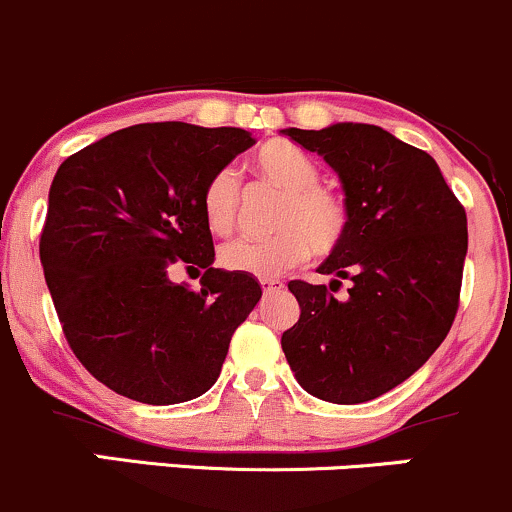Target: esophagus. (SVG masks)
<instances>
[{
  "mask_svg": "<svg viewBox=\"0 0 512 512\" xmlns=\"http://www.w3.org/2000/svg\"><path fill=\"white\" fill-rule=\"evenodd\" d=\"M260 286H262V291H265V294H272V291H282L284 289V284L279 282V279H260Z\"/></svg>",
  "mask_w": 512,
  "mask_h": 512,
  "instance_id": "1",
  "label": "esophagus"
}]
</instances>
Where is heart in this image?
Segmentation results:
<instances>
[{
  "label": "heart",
  "instance_id": "1",
  "mask_svg": "<svg viewBox=\"0 0 512 512\" xmlns=\"http://www.w3.org/2000/svg\"><path fill=\"white\" fill-rule=\"evenodd\" d=\"M252 170L274 187L284 189L267 238L230 240L218 252L230 272L272 279L301 265L313 252L330 255L342 245L350 226V213L340 194L320 184V170L311 155L284 140L265 143L252 157ZM240 184L230 167L213 172L201 189V213L211 233L228 235L238 221Z\"/></svg>",
  "mask_w": 512,
  "mask_h": 512
}]
</instances>
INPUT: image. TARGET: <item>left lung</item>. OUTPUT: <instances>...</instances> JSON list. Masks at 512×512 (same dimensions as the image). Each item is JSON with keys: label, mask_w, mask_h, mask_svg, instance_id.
Listing matches in <instances>:
<instances>
[{"label": "left lung", "mask_w": 512, "mask_h": 512, "mask_svg": "<svg viewBox=\"0 0 512 512\" xmlns=\"http://www.w3.org/2000/svg\"><path fill=\"white\" fill-rule=\"evenodd\" d=\"M340 174L350 226L318 267L330 286L289 282L301 308L282 335L296 381L330 403H364L428 362L459 308L466 211L425 150L369 123L282 131ZM353 284L347 300L333 290Z\"/></svg>", "instance_id": "left-lung-1"}]
</instances>
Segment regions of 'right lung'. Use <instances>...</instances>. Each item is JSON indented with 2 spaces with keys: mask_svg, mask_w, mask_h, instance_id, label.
Returning a JSON list of instances; mask_svg holds the SVG:
<instances>
[{
  "mask_svg": "<svg viewBox=\"0 0 512 512\" xmlns=\"http://www.w3.org/2000/svg\"><path fill=\"white\" fill-rule=\"evenodd\" d=\"M250 145L243 128L138 123L58 167L43 274L67 345L111 391L172 406L216 384L262 289L250 274L211 267L201 189ZM174 264L204 268L202 289L170 283Z\"/></svg>",
  "mask_w": 512,
  "mask_h": 512,
  "instance_id": "right-lung-1",
  "label": "right lung"
}]
</instances>
